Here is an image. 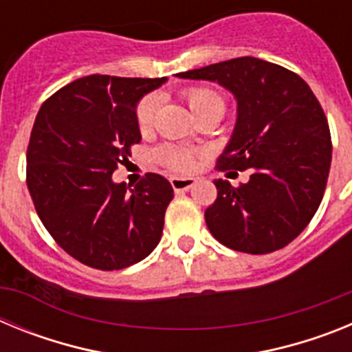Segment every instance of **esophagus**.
Here are the masks:
<instances>
[{"label":"esophagus","instance_id":"esophagus-1","mask_svg":"<svg viewBox=\"0 0 352 352\" xmlns=\"http://www.w3.org/2000/svg\"><path fill=\"white\" fill-rule=\"evenodd\" d=\"M170 185H173L174 192H185V190H190L192 186L195 185V179L194 178H170Z\"/></svg>","mask_w":352,"mask_h":352}]
</instances>
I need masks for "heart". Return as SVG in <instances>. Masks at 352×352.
I'll list each match as a JSON object with an SVG mask.
<instances>
[{
	"mask_svg": "<svg viewBox=\"0 0 352 352\" xmlns=\"http://www.w3.org/2000/svg\"><path fill=\"white\" fill-rule=\"evenodd\" d=\"M186 104L190 107L195 118H201L204 114H223L226 111V100L219 91L206 88V86H192L185 91ZM160 107V95L158 93H149L142 96L135 107V123L141 130L149 129L153 123V118ZM157 160L169 167L174 173H186L194 167V155L185 149L173 148V146H164L157 149L155 153Z\"/></svg>",
	"mask_w": 352,
	"mask_h": 352,
	"instance_id": "b5f03b06",
	"label": "heart"
}]
</instances>
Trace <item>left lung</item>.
I'll use <instances>...</instances> for the list:
<instances>
[{"label": "left lung", "mask_w": 352, "mask_h": 352, "mask_svg": "<svg viewBox=\"0 0 352 352\" xmlns=\"http://www.w3.org/2000/svg\"><path fill=\"white\" fill-rule=\"evenodd\" d=\"M219 82L234 95L238 120L217 169L250 170L239 186L217 179V201L204 211L214 239L238 252L280 250L309 226L331 166L328 120L298 74L243 56L178 74Z\"/></svg>", "instance_id": "obj_1"}]
</instances>
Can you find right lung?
<instances>
[{
  "label": "right lung",
  "mask_w": 352,
  "mask_h": 352,
  "mask_svg": "<svg viewBox=\"0 0 352 352\" xmlns=\"http://www.w3.org/2000/svg\"><path fill=\"white\" fill-rule=\"evenodd\" d=\"M167 77L88 76L43 102L31 130L26 183L40 220L79 263L104 272L148 257L174 197L164 176L114 183L118 164L141 141L135 107Z\"/></svg>",
  "instance_id": "1"
}]
</instances>
